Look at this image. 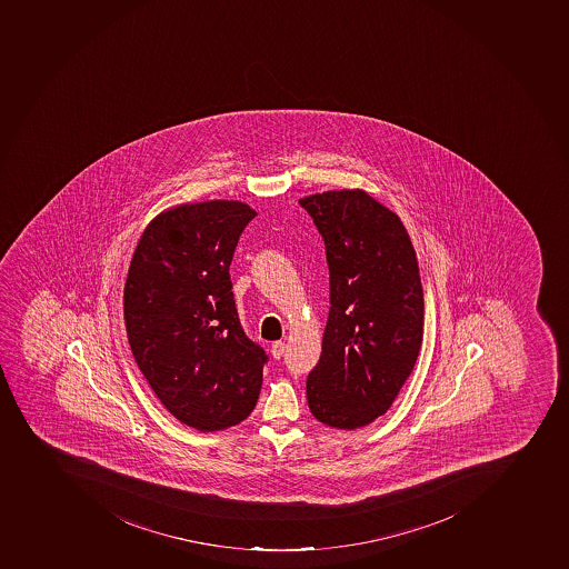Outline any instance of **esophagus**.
Instances as JSON below:
<instances>
[{"label": "esophagus", "mask_w": 569, "mask_h": 569, "mask_svg": "<svg viewBox=\"0 0 569 569\" xmlns=\"http://www.w3.org/2000/svg\"><path fill=\"white\" fill-rule=\"evenodd\" d=\"M270 351H272L273 359L279 360L282 359V355L287 351V346H284V342H273Z\"/></svg>", "instance_id": "1"}]
</instances>
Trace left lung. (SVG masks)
I'll return each mask as SVG.
<instances>
[{"label": "left lung", "instance_id": "8db88e82", "mask_svg": "<svg viewBox=\"0 0 569 569\" xmlns=\"http://www.w3.org/2000/svg\"><path fill=\"white\" fill-rule=\"evenodd\" d=\"M325 239L330 316L306 380L325 426H368L398 397L423 339V288L415 247L392 210L360 189L299 200Z\"/></svg>", "mask_w": 569, "mask_h": 569}]
</instances>
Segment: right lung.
I'll use <instances>...</instances> for the list:
<instances>
[{
  "label": "right lung",
  "instance_id": "1",
  "mask_svg": "<svg viewBox=\"0 0 569 569\" xmlns=\"http://www.w3.org/2000/svg\"><path fill=\"white\" fill-rule=\"evenodd\" d=\"M256 210L212 200L163 210L129 264V346L158 400L201 432L238 426L256 407L268 357L244 335L229 267Z\"/></svg>",
  "mask_w": 569,
  "mask_h": 569
}]
</instances>
